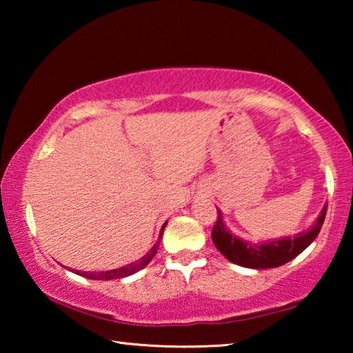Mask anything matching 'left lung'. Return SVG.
<instances>
[{"label":"left lung","instance_id":"8db88e82","mask_svg":"<svg viewBox=\"0 0 353 353\" xmlns=\"http://www.w3.org/2000/svg\"><path fill=\"white\" fill-rule=\"evenodd\" d=\"M327 213V204L322 207V212L314 221V224L308 230L301 232L294 236L279 238V240L265 243H249L241 238L230 234L227 229L221 212L218 210V221L213 225L212 240L214 246L223 254L227 260L243 268H252V270H268V268H277L285 263L291 261L294 256L303 252L310 244L314 241L324 224Z\"/></svg>","mask_w":353,"mask_h":353}]
</instances>
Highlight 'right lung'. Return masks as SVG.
Listing matches in <instances>:
<instances>
[{"instance_id":"obj_1","label":"right lung","mask_w":353,"mask_h":353,"mask_svg":"<svg viewBox=\"0 0 353 353\" xmlns=\"http://www.w3.org/2000/svg\"><path fill=\"white\" fill-rule=\"evenodd\" d=\"M166 223L163 224L162 230H160V235H159V240L157 243L154 244V246L149 249V252L140 259L139 261L135 263H130L128 266H121L118 268V270H112V271H105V272H81V271H74L77 276H82V277H87V279H92V280H112V279H123V277H128V276H132L137 271L143 270V268L149 265V261L154 259V255L157 254V249H159V244L160 240H162V235H163V229H165Z\"/></svg>"}]
</instances>
